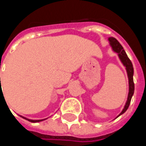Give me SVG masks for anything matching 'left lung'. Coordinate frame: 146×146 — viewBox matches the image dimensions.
<instances>
[{
  "label": "left lung",
  "mask_w": 146,
  "mask_h": 146,
  "mask_svg": "<svg viewBox=\"0 0 146 146\" xmlns=\"http://www.w3.org/2000/svg\"><path fill=\"white\" fill-rule=\"evenodd\" d=\"M108 40H109L110 45L111 46L113 51L118 53V56L120 59L121 62L125 66L127 74V78H128V95H127V99L126 104H125L123 110L121 111L120 114L117 116V117H119V115H123L127 110L129 105H130V102H131V99H132V96H133V93H134V82H133L134 70H133V66H132L131 60L128 58L127 53H125L124 49L123 48V46L119 44V42L114 37H109Z\"/></svg>",
  "instance_id": "8db88e82"
}]
</instances>
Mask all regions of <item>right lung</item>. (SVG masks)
<instances>
[{
  "instance_id": "obj_1",
  "label": "right lung",
  "mask_w": 146,
  "mask_h": 146,
  "mask_svg": "<svg viewBox=\"0 0 146 146\" xmlns=\"http://www.w3.org/2000/svg\"><path fill=\"white\" fill-rule=\"evenodd\" d=\"M0 83H1V78H0ZM21 116V115H20ZM21 117H23V119H25L27 120L30 121L31 123H38V122H40V121L44 120V119H27V118H25V117H23V116H21Z\"/></svg>"
}]
</instances>
